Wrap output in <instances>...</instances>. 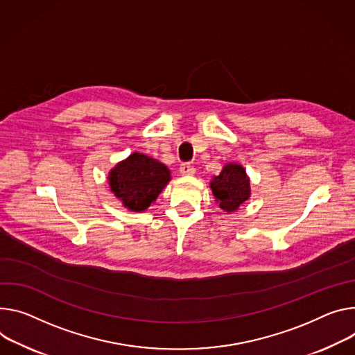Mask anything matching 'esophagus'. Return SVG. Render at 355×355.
I'll list each match as a JSON object with an SVG mask.
<instances>
[{"label":"esophagus","mask_w":355,"mask_h":355,"mask_svg":"<svg viewBox=\"0 0 355 355\" xmlns=\"http://www.w3.org/2000/svg\"><path fill=\"white\" fill-rule=\"evenodd\" d=\"M180 173L182 175H192V174H196V167L189 163H184L180 166Z\"/></svg>","instance_id":"esophagus-1"}]
</instances>
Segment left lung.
Segmentation results:
<instances>
[{
	"instance_id": "1",
	"label": "left lung",
	"mask_w": 355,
	"mask_h": 355,
	"mask_svg": "<svg viewBox=\"0 0 355 355\" xmlns=\"http://www.w3.org/2000/svg\"><path fill=\"white\" fill-rule=\"evenodd\" d=\"M211 188L219 207L227 212L236 211L250 196L249 180L239 164L225 166L220 174L214 177Z\"/></svg>"
}]
</instances>
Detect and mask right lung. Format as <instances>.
I'll return each instance as SVG.
<instances>
[{"label":"right lung","mask_w":355,"mask_h":355,"mask_svg":"<svg viewBox=\"0 0 355 355\" xmlns=\"http://www.w3.org/2000/svg\"><path fill=\"white\" fill-rule=\"evenodd\" d=\"M170 181L168 168L140 153L119 163L109 175L114 196L132 211H144Z\"/></svg>","instance_id":"add662e5"}]
</instances>
